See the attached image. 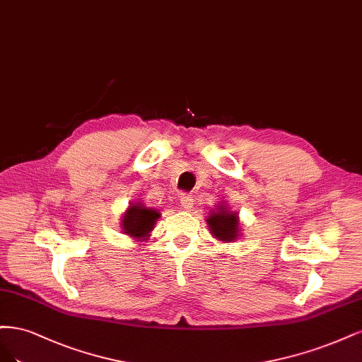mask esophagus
Masks as SVG:
<instances>
[{
    "mask_svg": "<svg viewBox=\"0 0 362 362\" xmlns=\"http://www.w3.org/2000/svg\"><path fill=\"white\" fill-rule=\"evenodd\" d=\"M179 202H180V206H182L183 209H191L192 204H194V203H192L194 198H192V195H189V194H180Z\"/></svg>",
    "mask_w": 362,
    "mask_h": 362,
    "instance_id": "34e87169",
    "label": "esophagus"
}]
</instances>
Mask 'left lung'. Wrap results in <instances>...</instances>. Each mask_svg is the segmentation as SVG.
I'll return each instance as SVG.
<instances>
[{"mask_svg": "<svg viewBox=\"0 0 362 362\" xmlns=\"http://www.w3.org/2000/svg\"><path fill=\"white\" fill-rule=\"evenodd\" d=\"M206 223L211 228L212 236L223 242H233L238 239L240 228H239V216L236 212L228 211L227 204H219L214 211H211L206 218Z\"/></svg>", "mask_w": 362, "mask_h": 362, "instance_id": "8db88e82", "label": "left lung"}]
</instances>
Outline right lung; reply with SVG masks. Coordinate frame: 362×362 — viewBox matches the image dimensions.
Returning <instances> with one entry per match:
<instances>
[{
	"mask_svg": "<svg viewBox=\"0 0 362 362\" xmlns=\"http://www.w3.org/2000/svg\"><path fill=\"white\" fill-rule=\"evenodd\" d=\"M160 212L156 209H148L143 203H131L122 218V230L127 236L143 242L148 238V233L155 228Z\"/></svg>",
	"mask_w": 362,
	"mask_h": 362,
	"instance_id": "right-lung-1",
	"label": "right lung"
}]
</instances>
